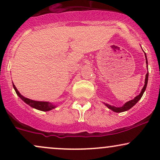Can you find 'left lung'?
Returning a JSON list of instances; mask_svg holds the SVG:
<instances>
[{
    "instance_id": "obj_1",
    "label": "left lung",
    "mask_w": 160,
    "mask_h": 160,
    "mask_svg": "<svg viewBox=\"0 0 160 160\" xmlns=\"http://www.w3.org/2000/svg\"><path fill=\"white\" fill-rule=\"evenodd\" d=\"M144 55H145V58H146V63H147V65H148V59H147L146 53H144ZM147 68H148V65H147ZM148 81V73H147L146 78H145L144 86V87H143V89H141V92L140 94H139L138 95H137V96L135 97L134 99H132V100H130V101H128V102H126V103H125L122 106V107L117 108V107H115V106H111V105H110V104H106V103H104V104H105V106H107L109 109L112 110V111L116 112V113H121V112H124V111H128V110H129L130 108H132L135 104H136L137 102L141 98V97H142V95H143V94H144L145 89H146V88H147Z\"/></svg>"
}]
</instances>
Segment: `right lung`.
Returning <instances> with one entry per match:
<instances>
[{"label": "right lung", "instance_id": "1", "mask_svg": "<svg viewBox=\"0 0 160 160\" xmlns=\"http://www.w3.org/2000/svg\"><path fill=\"white\" fill-rule=\"evenodd\" d=\"M12 86H13L14 89H15L16 94H17L18 96H19L24 102H25L27 104H28L29 106H31V107L33 108H35L37 110H39V111H49L56 108V105H55V104L51 103V102H39V101H34V100H32V99L25 98V97H24L23 95L20 94V92L18 91V89H16V87L13 83H12Z\"/></svg>", "mask_w": 160, "mask_h": 160}]
</instances>
